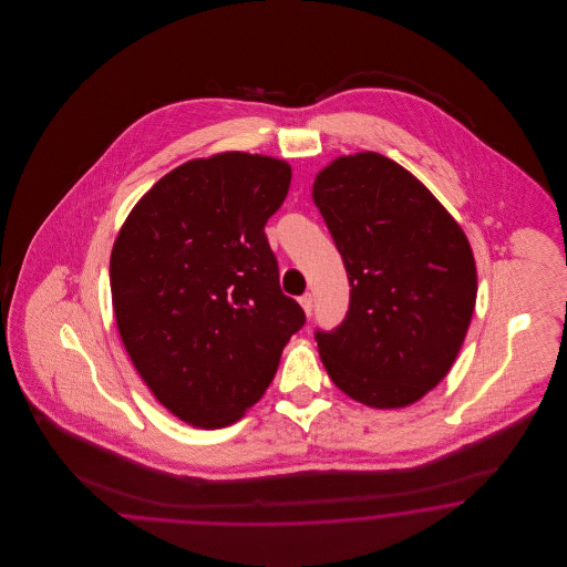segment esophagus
Wrapping results in <instances>:
<instances>
[{
    "label": "esophagus",
    "instance_id": "1",
    "mask_svg": "<svg viewBox=\"0 0 567 567\" xmlns=\"http://www.w3.org/2000/svg\"><path fill=\"white\" fill-rule=\"evenodd\" d=\"M299 303H301V308H303V312L310 317L312 315V308H315V301H312V296L310 293H303V296L299 297Z\"/></svg>",
    "mask_w": 567,
    "mask_h": 567
}]
</instances>
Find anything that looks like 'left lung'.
<instances>
[{
    "label": "left lung",
    "mask_w": 567,
    "mask_h": 567,
    "mask_svg": "<svg viewBox=\"0 0 567 567\" xmlns=\"http://www.w3.org/2000/svg\"><path fill=\"white\" fill-rule=\"evenodd\" d=\"M312 199L351 282L344 321L315 333L327 374L370 408L419 402L449 374L474 315L478 278L463 229L378 153L329 163Z\"/></svg>",
    "instance_id": "left-lung-1"
}]
</instances>
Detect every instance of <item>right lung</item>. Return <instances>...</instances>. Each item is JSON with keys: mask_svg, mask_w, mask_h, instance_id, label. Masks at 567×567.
Returning <instances> with one entry per match:
<instances>
[{"mask_svg": "<svg viewBox=\"0 0 567 567\" xmlns=\"http://www.w3.org/2000/svg\"><path fill=\"white\" fill-rule=\"evenodd\" d=\"M289 185V163L266 155L183 163L135 204L112 246L125 351L153 395L193 427L231 425L257 404L306 323L266 238Z\"/></svg>", "mask_w": 567, "mask_h": 567, "instance_id": "right-lung-1", "label": "right lung"}]
</instances>
